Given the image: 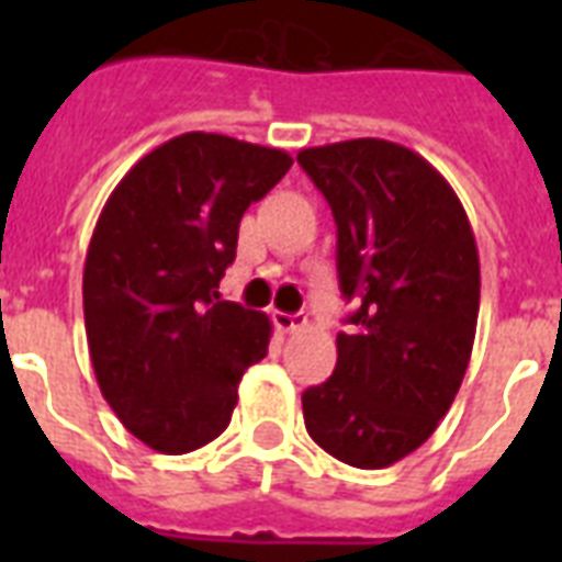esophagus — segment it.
Instances as JSON below:
<instances>
[{
	"instance_id": "esophagus-1",
	"label": "esophagus",
	"mask_w": 562,
	"mask_h": 562,
	"mask_svg": "<svg viewBox=\"0 0 562 562\" xmlns=\"http://www.w3.org/2000/svg\"><path fill=\"white\" fill-rule=\"evenodd\" d=\"M273 326L280 329V333H297L306 326V315H285V312H277L273 315Z\"/></svg>"
}]
</instances>
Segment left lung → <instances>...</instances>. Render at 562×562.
<instances>
[{"label": "left lung", "instance_id": "obj_1", "mask_svg": "<svg viewBox=\"0 0 562 562\" xmlns=\"http://www.w3.org/2000/svg\"><path fill=\"white\" fill-rule=\"evenodd\" d=\"M333 206L338 282L356 303L335 373L303 393L324 452L382 470L435 435L470 364L481 271L470 218L443 175L387 139L303 148Z\"/></svg>", "mask_w": 562, "mask_h": 562}]
</instances>
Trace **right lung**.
<instances>
[{
  "mask_svg": "<svg viewBox=\"0 0 562 562\" xmlns=\"http://www.w3.org/2000/svg\"><path fill=\"white\" fill-rule=\"evenodd\" d=\"M291 157L221 134L145 154L104 203L83 262V326L99 387L157 452L201 449L229 426L238 382L268 356L271 321L221 300L238 221Z\"/></svg>",
  "mask_w": 562,
  "mask_h": 562,
  "instance_id": "obj_1",
  "label": "right lung"
}]
</instances>
